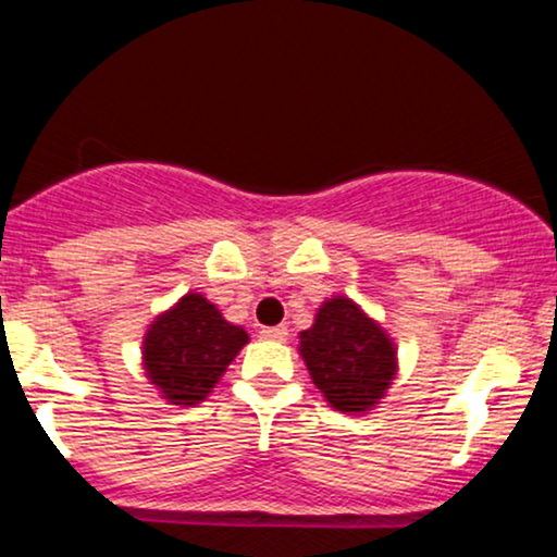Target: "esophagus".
<instances>
[{
	"mask_svg": "<svg viewBox=\"0 0 557 557\" xmlns=\"http://www.w3.org/2000/svg\"><path fill=\"white\" fill-rule=\"evenodd\" d=\"M259 335L264 337V341L283 343V341H287V327H261Z\"/></svg>",
	"mask_w": 557,
	"mask_h": 557,
	"instance_id": "esophagus-1",
	"label": "esophagus"
}]
</instances>
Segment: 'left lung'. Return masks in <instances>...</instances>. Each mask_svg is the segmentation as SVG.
<instances>
[{
	"instance_id": "obj_1",
	"label": "left lung",
	"mask_w": 557,
	"mask_h": 557,
	"mask_svg": "<svg viewBox=\"0 0 557 557\" xmlns=\"http://www.w3.org/2000/svg\"><path fill=\"white\" fill-rule=\"evenodd\" d=\"M298 337L306 369L332 408L367 413L385 398L398 372V350L356 300H324L314 324Z\"/></svg>"
}]
</instances>
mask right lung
<instances>
[{"mask_svg": "<svg viewBox=\"0 0 557 557\" xmlns=\"http://www.w3.org/2000/svg\"><path fill=\"white\" fill-rule=\"evenodd\" d=\"M246 343L248 332L230 324L212 300L188 293L146 330V376L172 406H196Z\"/></svg>", "mask_w": 557, "mask_h": 557, "instance_id": "add662e5", "label": "right lung"}]
</instances>
